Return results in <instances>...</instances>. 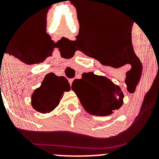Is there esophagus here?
<instances>
[{"instance_id":"1","label":"esophagus","mask_w":159,"mask_h":159,"mask_svg":"<svg viewBox=\"0 0 159 159\" xmlns=\"http://www.w3.org/2000/svg\"><path fill=\"white\" fill-rule=\"evenodd\" d=\"M72 81H73V79H69V84H70V86H72Z\"/></svg>"}]
</instances>
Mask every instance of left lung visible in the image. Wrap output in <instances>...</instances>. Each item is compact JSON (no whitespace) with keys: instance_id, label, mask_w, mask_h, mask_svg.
Segmentation results:
<instances>
[{"instance_id":"left-lung-1","label":"left lung","mask_w":159,"mask_h":159,"mask_svg":"<svg viewBox=\"0 0 159 159\" xmlns=\"http://www.w3.org/2000/svg\"><path fill=\"white\" fill-rule=\"evenodd\" d=\"M75 93L87 112L96 116H107L123 105L124 95L118 85L110 79L93 72L82 74V78L72 82Z\"/></svg>"}]
</instances>
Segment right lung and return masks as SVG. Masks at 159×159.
I'll use <instances>...</instances> for the list:
<instances>
[{"mask_svg":"<svg viewBox=\"0 0 159 159\" xmlns=\"http://www.w3.org/2000/svg\"><path fill=\"white\" fill-rule=\"evenodd\" d=\"M69 90L70 85L66 78L49 73L45 75L41 86L33 93L32 107L42 114L51 112L59 105L63 92Z\"/></svg>","mask_w":159,"mask_h":159,"instance_id":"add662e5","label":"right lung"}]
</instances>
